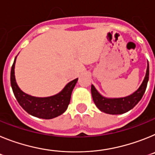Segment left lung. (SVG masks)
<instances>
[{"instance_id": "left-lung-1", "label": "left lung", "mask_w": 155, "mask_h": 155, "mask_svg": "<svg viewBox=\"0 0 155 155\" xmlns=\"http://www.w3.org/2000/svg\"><path fill=\"white\" fill-rule=\"evenodd\" d=\"M149 79V64L147 61L146 75L137 91L124 97L109 98L102 96L94 85H91V94L94 102L100 111L110 115H120L133 109L141 100L146 91Z\"/></svg>"}]
</instances>
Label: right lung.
Instances as JSON below:
<instances>
[{"label":"right lung","instance_id":"right-lung-1","mask_svg":"<svg viewBox=\"0 0 155 155\" xmlns=\"http://www.w3.org/2000/svg\"><path fill=\"white\" fill-rule=\"evenodd\" d=\"M16 58L11 70V85L15 98L21 107L29 115L44 119H51L61 115L66 111L71 95L78 81L77 79L69 82L61 92L46 97H38L25 94L18 87L15 76Z\"/></svg>","mask_w":155,"mask_h":155}]
</instances>
